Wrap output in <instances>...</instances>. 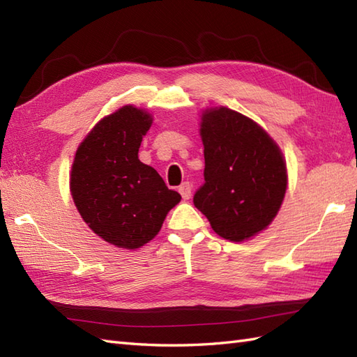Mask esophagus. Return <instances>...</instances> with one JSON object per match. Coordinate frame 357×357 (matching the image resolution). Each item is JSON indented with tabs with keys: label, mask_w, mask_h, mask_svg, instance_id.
I'll return each instance as SVG.
<instances>
[{
	"label": "esophagus",
	"mask_w": 357,
	"mask_h": 357,
	"mask_svg": "<svg viewBox=\"0 0 357 357\" xmlns=\"http://www.w3.org/2000/svg\"><path fill=\"white\" fill-rule=\"evenodd\" d=\"M179 193H181V196H183V199H190V196H192V184L190 183H183L179 185Z\"/></svg>",
	"instance_id": "1"
}]
</instances>
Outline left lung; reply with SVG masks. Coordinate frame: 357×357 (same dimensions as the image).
I'll list each match as a JSON object with an SVG mask.
<instances>
[{
  "label": "left lung",
  "mask_w": 357,
  "mask_h": 357,
  "mask_svg": "<svg viewBox=\"0 0 357 357\" xmlns=\"http://www.w3.org/2000/svg\"><path fill=\"white\" fill-rule=\"evenodd\" d=\"M204 184L193 196L219 236L241 242L267 227L287 190L282 153L255 121L227 107L210 109L201 123Z\"/></svg>",
  "instance_id": "left-lung-1"
}]
</instances>
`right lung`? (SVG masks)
Wrapping results in <instances>:
<instances>
[{"label": "right lung", "mask_w": 357, "mask_h": 357, "mask_svg": "<svg viewBox=\"0 0 357 357\" xmlns=\"http://www.w3.org/2000/svg\"><path fill=\"white\" fill-rule=\"evenodd\" d=\"M150 126L149 113L124 105L92 128L72 165L70 190L79 215L98 236L119 248L147 244L181 201L153 167L138 159Z\"/></svg>", "instance_id": "obj_1"}]
</instances>
